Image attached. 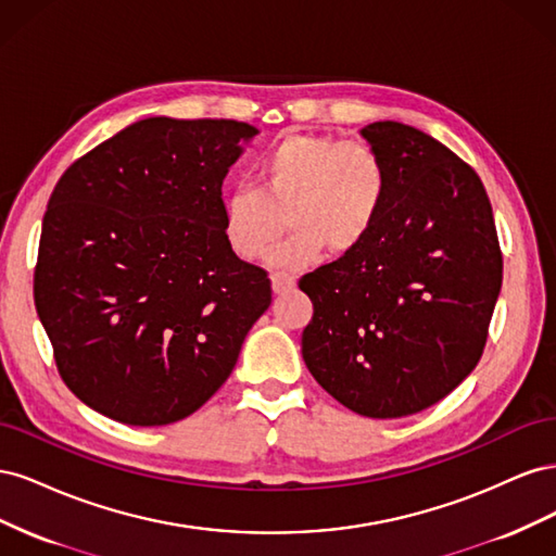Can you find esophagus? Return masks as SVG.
<instances>
[{"instance_id": "34e87169", "label": "esophagus", "mask_w": 556, "mask_h": 556, "mask_svg": "<svg viewBox=\"0 0 556 556\" xmlns=\"http://www.w3.org/2000/svg\"><path fill=\"white\" fill-rule=\"evenodd\" d=\"M294 285H296V280L292 276H288V274H274L271 276V290H274V294L290 292V290H294Z\"/></svg>"}]
</instances>
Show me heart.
<instances>
[{
	"mask_svg": "<svg viewBox=\"0 0 556 556\" xmlns=\"http://www.w3.org/2000/svg\"><path fill=\"white\" fill-rule=\"evenodd\" d=\"M257 188L239 185L223 199V237L241 262H257L280 233L290 239L268 264L299 271L327 250L343 257L364 245L382 213L390 178L374 148L329 134L288 131L260 155Z\"/></svg>",
	"mask_w": 556,
	"mask_h": 556,
	"instance_id": "1",
	"label": "heart"
}]
</instances>
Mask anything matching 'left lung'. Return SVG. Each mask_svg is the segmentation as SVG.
I'll use <instances>...</instances> for the list:
<instances>
[{
	"label": "left lung",
	"instance_id": "1",
	"mask_svg": "<svg viewBox=\"0 0 556 556\" xmlns=\"http://www.w3.org/2000/svg\"><path fill=\"white\" fill-rule=\"evenodd\" d=\"M390 188L371 237L299 280L313 301L301 355L352 413L425 410L480 362L503 260L490 197L466 162L410 125H366Z\"/></svg>",
	"mask_w": 556,
	"mask_h": 556
}]
</instances>
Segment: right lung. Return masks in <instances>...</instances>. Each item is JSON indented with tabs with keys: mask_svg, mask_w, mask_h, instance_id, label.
Returning a JSON list of instances; mask_svg holds the SVG:
<instances>
[{
	"mask_svg": "<svg viewBox=\"0 0 556 556\" xmlns=\"http://www.w3.org/2000/svg\"><path fill=\"white\" fill-rule=\"evenodd\" d=\"M260 134L146 117L76 160L43 215L35 304L66 387L115 422L192 415L237 366L271 280L223 237V180Z\"/></svg>",
	"mask_w": 556,
	"mask_h": 556,
	"instance_id": "1",
	"label": "right lung"
}]
</instances>
